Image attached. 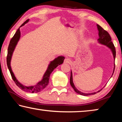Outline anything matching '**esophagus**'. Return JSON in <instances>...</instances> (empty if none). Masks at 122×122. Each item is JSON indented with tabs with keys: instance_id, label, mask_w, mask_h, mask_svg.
I'll use <instances>...</instances> for the list:
<instances>
[{
	"instance_id": "obj_1",
	"label": "esophagus",
	"mask_w": 122,
	"mask_h": 122,
	"mask_svg": "<svg viewBox=\"0 0 122 122\" xmlns=\"http://www.w3.org/2000/svg\"><path fill=\"white\" fill-rule=\"evenodd\" d=\"M71 62V60L69 58H66L64 60V62L66 63H70Z\"/></svg>"
}]
</instances>
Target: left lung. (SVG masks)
Segmentation results:
<instances>
[{
  "mask_svg": "<svg viewBox=\"0 0 122 122\" xmlns=\"http://www.w3.org/2000/svg\"><path fill=\"white\" fill-rule=\"evenodd\" d=\"M97 29L98 30V36H99L98 39V43H100V44L105 45V46L108 47V48H109L111 49V51H112L113 56V59H114V61H115V57H116L115 47L114 46V45L113 44L112 42L111 41V38L110 36L109 35L108 32L106 31V30H105L104 29H103L102 27H101L99 25L97 24ZM115 67V65L114 62V68H113V71L112 75L113 73H114ZM70 83H71V85L72 86V88L74 89V90H75V92H76V93H77L80 95H83V96H88V95H94L96 94L97 92H100V91L102 89H101L100 90H98V92H92V93H84V92H80V91L78 90L75 87V86H74V84L73 81V74H72L71 71V77H70Z\"/></svg>",
  "mask_w": 122,
  "mask_h": 122,
  "instance_id": "obj_1",
  "label": "left lung"
}]
</instances>
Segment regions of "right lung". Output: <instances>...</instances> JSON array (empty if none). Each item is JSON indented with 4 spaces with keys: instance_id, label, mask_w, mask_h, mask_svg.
<instances>
[{
    "instance_id": "obj_1",
    "label": "right lung",
    "mask_w": 122,
    "mask_h": 122,
    "mask_svg": "<svg viewBox=\"0 0 122 122\" xmlns=\"http://www.w3.org/2000/svg\"><path fill=\"white\" fill-rule=\"evenodd\" d=\"M29 21V19L27 20L25 22H24L22 24L20 27H22L24 26L25 24H26L27 22ZM20 27L18 29L17 31L16 32L15 34L14 35L13 38L11 39V41H10L9 47H8V51H7V65L8 68L9 69V71L11 73V75L12 78H13V81L15 82L16 86H19V87L21 89V90L25 92H30V93H33V92H38L42 91L43 89L46 87L49 83V77H50L51 74L52 73V71H54V69L56 68L57 66L60 65L61 64L63 63L64 60H65V57L62 56H59L56 58H55L54 60L52 61H51L50 63L49 64L47 68V71L45 72L44 76H43L42 79L41 81L39 82L36 85L33 86H27L23 85L21 83L18 81L16 77L14 76V74L13 72L12 71L11 67V58L12 56V54L14 51L16 45L18 44V42L19 41L20 38Z\"/></svg>"
}]
</instances>
